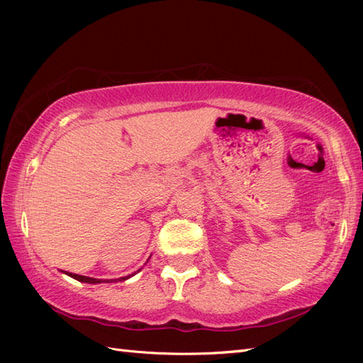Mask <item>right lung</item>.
<instances>
[{"mask_svg": "<svg viewBox=\"0 0 363 363\" xmlns=\"http://www.w3.org/2000/svg\"><path fill=\"white\" fill-rule=\"evenodd\" d=\"M140 272V269H138ZM65 274H68L70 277H73V279L79 281V282H86V284H101V282H113V281H126L128 277L134 276V274H129L126 277H120V279H95V277H89V276H81V274H74V273H68V272H64Z\"/></svg>", "mask_w": 363, "mask_h": 363, "instance_id": "obj_1", "label": "right lung"}]
</instances>
